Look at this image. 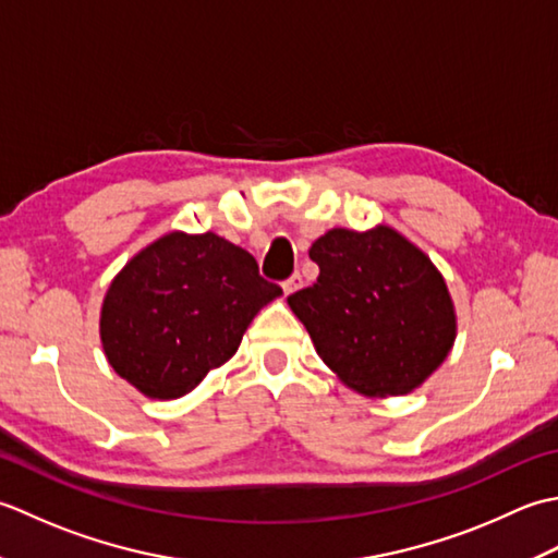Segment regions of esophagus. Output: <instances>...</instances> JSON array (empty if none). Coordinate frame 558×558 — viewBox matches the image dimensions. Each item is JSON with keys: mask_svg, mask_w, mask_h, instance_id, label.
Segmentation results:
<instances>
[{"mask_svg": "<svg viewBox=\"0 0 558 558\" xmlns=\"http://www.w3.org/2000/svg\"><path fill=\"white\" fill-rule=\"evenodd\" d=\"M301 287H303V279H301L299 271H293V275L287 281H283V291H287V295L295 293Z\"/></svg>", "mask_w": 558, "mask_h": 558, "instance_id": "1", "label": "esophagus"}]
</instances>
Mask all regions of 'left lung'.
<instances>
[{"instance_id": "8db88e82", "label": "left lung", "mask_w": 558, "mask_h": 558, "mask_svg": "<svg viewBox=\"0 0 558 558\" xmlns=\"http://www.w3.org/2000/svg\"><path fill=\"white\" fill-rule=\"evenodd\" d=\"M320 277L289 295L339 380L368 397L416 390L450 354L458 317L436 265L390 226L332 229L311 245Z\"/></svg>"}]
</instances>
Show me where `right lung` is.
Returning <instances> with one entry per match:
<instances>
[{
	"instance_id": "add662e5",
	"label": "right lung",
	"mask_w": 558,
	"mask_h": 558,
	"mask_svg": "<svg viewBox=\"0 0 558 558\" xmlns=\"http://www.w3.org/2000/svg\"><path fill=\"white\" fill-rule=\"evenodd\" d=\"M281 295L255 257L216 233H166L110 281L100 342L120 378L178 400L229 361L253 317Z\"/></svg>"
}]
</instances>
